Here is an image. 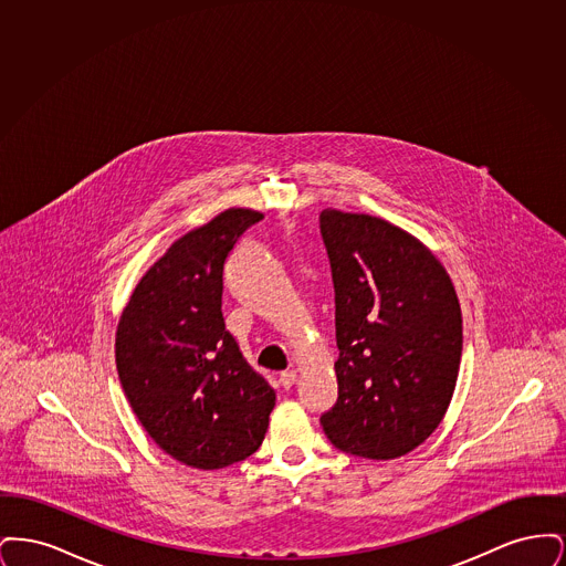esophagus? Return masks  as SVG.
Returning a JSON list of instances; mask_svg holds the SVG:
<instances>
[{
    "label": "esophagus",
    "mask_w": 566,
    "mask_h": 566,
    "mask_svg": "<svg viewBox=\"0 0 566 566\" xmlns=\"http://www.w3.org/2000/svg\"><path fill=\"white\" fill-rule=\"evenodd\" d=\"M296 381V374L295 371H282L280 374V384L284 386V388H291L293 384Z\"/></svg>",
    "instance_id": "obj_1"
}]
</instances>
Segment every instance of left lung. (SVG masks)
Wrapping results in <instances>:
<instances>
[{"instance_id": "left-lung-1", "label": "left lung", "mask_w": 566, "mask_h": 566, "mask_svg": "<svg viewBox=\"0 0 566 566\" xmlns=\"http://www.w3.org/2000/svg\"><path fill=\"white\" fill-rule=\"evenodd\" d=\"M321 233L339 348V392L321 416L324 434L354 457H403L439 427L457 388L454 284L424 243L388 220L326 208Z\"/></svg>"}]
</instances>
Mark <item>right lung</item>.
Here are the masks:
<instances>
[{"label": "right lung", "instance_id": "obj_1", "mask_svg": "<svg viewBox=\"0 0 566 566\" xmlns=\"http://www.w3.org/2000/svg\"><path fill=\"white\" fill-rule=\"evenodd\" d=\"M261 212L231 208L171 243L116 328V369L137 420L169 457L222 469L259 450L275 392L222 318V270Z\"/></svg>", "mask_w": 566, "mask_h": 566}]
</instances>
